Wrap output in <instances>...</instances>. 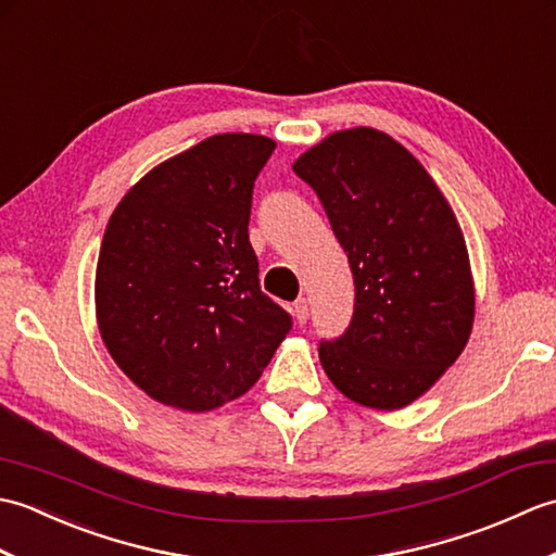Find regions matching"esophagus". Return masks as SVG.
<instances>
[{
	"mask_svg": "<svg viewBox=\"0 0 556 556\" xmlns=\"http://www.w3.org/2000/svg\"><path fill=\"white\" fill-rule=\"evenodd\" d=\"M291 313H293V317H296L299 325H305V320H308V301L299 299L296 303L291 305Z\"/></svg>",
	"mask_w": 556,
	"mask_h": 556,
	"instance_id": "1",
	"label": "esophagus"
}]
</instances>
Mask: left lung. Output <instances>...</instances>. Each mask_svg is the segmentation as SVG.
Wrapping results in <instances>:
<instances>
[{"instance_id": "obj_1", "label": "left lung", "mask_w": 556, "mask_h": 556, "mask_svg": "<svg viewBox=\"0 0 556 556\" xmlns=\"http://www.w3.org/2000/svg\"><path fill=\"white\" fill-rule=\"evenodd\" d=\"M349 255L356 303L320 344L341 394L396 410L440 380L470 337L476 289L464 233L410 152L377 128L327 136L293 162Z\"/></svg>"}]
</instances>
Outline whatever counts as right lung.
Returning a JSON list of instances; mask_svg holds the SVG:
<instances>
[{
  "label": "right lung",
  "mask_w": 556,
  "mask_h": 556,
  "mask_svg": "<svg viewBox=\"0 0 556 556\" xmlns=\"http://www.w3.org/2000/svg\"><path fill=\"white\" fill-rule=\"evenodd\" d=\"M275 140L219 134L148 172L112 212L96 313L128 380L164 406L212 410L251 389L291 329L248 241Z\"/></svg>",
  "instance_id": "1"
}]
</instances>
